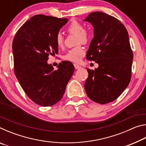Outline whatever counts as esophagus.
I'll return each instance as SVG.
<instances>
[{
  "instance_id": "esophagus-1",
  "label": "esophagus",
  "mask_w": 146,
  "mask_h": 146,
  "mask_svg": "<svg viewBox=\"0 0 146 146\" xmlns=\"http://www.w3.org/2000/svg\"><path fill=\"white\" fill-rule=\"evenodd\" d=\"M74 66H75V68L76 70H77V69H80L81 68V66H79L77 64H74Z\"/></svg>"
}]
</instances>
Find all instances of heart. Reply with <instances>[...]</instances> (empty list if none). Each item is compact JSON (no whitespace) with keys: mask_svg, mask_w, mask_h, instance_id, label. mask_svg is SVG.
I'll list each match as a JSON object with an SVG mask.
<instances>
[{"mask_svg":"<svg viewBox=\"0 0 146 146\" xmlns=\"http://www.w3.org/2000/svg\"><path fill=\"white\" fill-rule=\"evenodd\" d=\"M67 31L71 34L76 35V44H87L90 40V31L84 29L83 24L79 22L73 21L68 26ZM56 44L58 48H62L64 44V38L62 34L58 33L55 37ZM85 55V50L81 46H76L70 49L66 54L65 59L74 62H78Z\"/></svg>","mask_w":146,"mask_h":146,"instance_id":"obj_1","label":"heart"}]
</instances>
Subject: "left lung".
Wrapping results in <instances>:
<instances>
[{"instance_id":"left-lung-1","label":"left lung","mask_w":146,"mask_h":146,"mask_svg":"<svg viewBox=\"0 0 146 146\" xmlns=\"http://www.w3.org/2000/svg\"><path fill=\"white\" fill-rule=\"evenodd\" d=\"M84 21L94 28L86 58L98 64L95 70H87L85 90L91 100L104 104L117 99L131 80L133 54L129 35L118 19L103 12L91 13Z\"/></svg>"}]
</instances>
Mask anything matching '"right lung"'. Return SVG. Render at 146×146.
Returning <instances> with one entry per match:
<instances>
[{"label":"right lung","instance_id":"obj_1","mask_svg":"<svg viewBox=\"0 0 146 146\" xmlns=\"http://www.w3.org/2000/svg\"><path fill=\"white\" fill-rule=\"evenodd\" d=\"M68 21L36 15L19 28L12 43L15 75L27 96L44 107L62 99L75 71L70 61L59 63L56 70L47 62L49 55L58 53L56 35Z\"/></svg>","mask_w":146,"mask_h":146}]
</instances>
